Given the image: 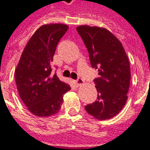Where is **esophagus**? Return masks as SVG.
<instances>
[{
	"instance_id": "obj_1",
	"label": "esophagus",
	"mask_w": 150,
	"mask_h": 150,
	"mask_svg": "<svg viewBox=\"0 0 150 150\" xmlns=\"http://www.w3.org/2000/svg\"><path fill=\"white\" fill-rule=\"evenodd\" d=\"M76 83L77 84V86H81L84 83V81H83L81 78H78L77 81H76Z\"/></svg>"
}]
</instances>
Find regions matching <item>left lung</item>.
Returning a JSON list of instances; mask_svg holds the SVG:
<instances>
[{"instance_id": "left-lung-1", "label": "left lung", "mask_w": 150, "mask_h": 150, "mask_svg": "<svg viewBox=\"0 0 150 150\" xmlns=\"http://www.w3.org/2000/svg\"><path fill=\"white\" fill-rule=\"evenodd\" d=\"M77 31L88 50L91 66L99 72L95 79L97 100L85 106L86 111L98 120L112 118L127 100L131 81L128 57L120 41L105 28L81 25Z\"/></svg>"}]
</instances>
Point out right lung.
Wrapping results in <instances>:
<instances>
[{
    "label": "right lung",
    "instance_id": "right-lung-1",
    "mask_svg": "<svg viewBox=\"0 0 150 150\" xmlns=\"http://www.w3.org/2000/svg\"><path fill=\"white\" fill-rule=\"evenodd\" d=\"M69 28L62 23L41 26L23 49L14 75L18 94L33 114L49 117L61 108L70 86L51 73L50 63L58 43Z\"/></svg>",
    "mask_w": 150,
    "mask_h": 150
}]
</instances>
